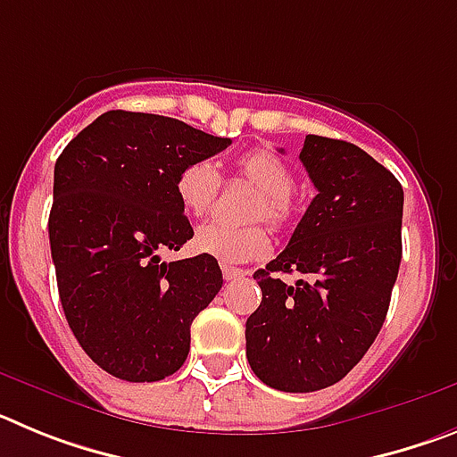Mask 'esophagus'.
Wrapping results in <instances>:
<instances>
[{"mask_svg":"<svg viewBox=\"0 0 457 457\" xmlns=\"http://www.w3.org/2000/svg\"><path fill=\"white\" fill-rule=\"evenodd\" d=\"M221 274H224L226 281H236V278H242L247 272H245L242 268H233V265L221 263Z\"/></svg>","mask_w":457,"mask_h":457,"instance_id":"obj_1","label":"esophagus"}]
</instances>
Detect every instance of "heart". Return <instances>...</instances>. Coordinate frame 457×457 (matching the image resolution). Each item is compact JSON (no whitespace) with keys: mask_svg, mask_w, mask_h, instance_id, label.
<instances>
[{"mask_svg":"<svg viewBox=\"0 0 457 457\" xmlns=\"http://www.w3.org/2000/svg\"><path fill=\"white\" fill-rule=\"evenodd\" d=\"M233 171L237 179L256 187V194L249 199L242 215L245 220H265L272 228H286L295 220V179L281 157L265 148H253L237 157ZM220 185V176L208 160H194L185 164L176 176V196L180 208L192 217L205 215L215 204ZM192 245L199 253L224 263L258 261L270 252V237L263 224L231 226L208 221L196 228Z\"/></svg>","mask_w":457,"mask_h":457,"instance_id":"obj_1","label":"heart"}]
</instances>
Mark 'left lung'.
<instances>
[{
    "label": "left lung",
    "mask_w": 457,
    "mask_h": 457,
    "mask_svg": "<svg viewBox=\"0 0 457 457\" xmlns=\"http://www.w3.org/2000/svg\"><path fill=\"white\" fill-rule=\"evenodd\" d=\"M300 160L318 194L288 247L256 270L247 359L261 382L306 394L337 385L382 329L403 256V187L354 144L306 135ZM278 271H297L293 287Z\"/></svg>",
    "instance_id": "8db88e82"
}]
</instances>
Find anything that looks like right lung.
Instances as JSON below:
<instances>
[{
    "label": "right lung",
    "mask_w": 457,
    "mask_h": 457,
    "mask_svg": "<svg viewBox=\"0 0 457 457\" xmlns=\"http://www.w3.org/2000/svg\"><path fill=\"white\" fill-rule=\"evenodd\" d=\"M231 139L179 119L104 112L54 164L50 249L63 313L84 353L125 382L173 375L189 327L221 288L217 258L164 263L194 236L176 176Z\"/></svg>",
    "instance_id": "obj_1"
}]
</instances>
